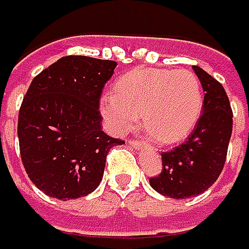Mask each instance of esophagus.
Masks as SVG:
<instances>
[{"mask_svg": "<svg viewBox=\"0 0 249 249\" xmlns=\"http://www.w3.org/2000/svg\"><path fill=\"white\" fill-rule=\"evenodd\" d=\"M129 144H130V145H133V147H136V148H137V147H140V144H142V142H139V140H136V139H130V140H129Z\"/></svg>", "mask_w": 249, "mask_h": 249, "instance_id": "34e87169", "label": "esophagus"}]
</instances>
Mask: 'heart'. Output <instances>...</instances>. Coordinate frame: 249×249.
I'll return each instance as SVG.
<instances>
[{
	"instance_id": "1",
	"label": "heart",
	"mask_w": 249,
	"mask_h": 249,
	"mask_svg": "<svg viewBox=\"0 0 249 249\" xmlns=\"http://www.w3.org/2000/svg\"><path fill=\"white\" fill-rule=\"evenodd\" d=\"M202 107V84L188 70H134L116 82L115 93L101 98V112L112 130L129 131L142 113L147 131L165 144L192 130Z\"/></svg>"
}]
</instances>
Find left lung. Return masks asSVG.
Listing matches in <instances>:
<instances>
[{
	"mask_svg": "<svg viewBox=\"0 0 249 249\" xmlns=\"http://www.w3.org/2000/svg\"><path fill=\"white\" fill-rule=\"evenodd\" d=\"M193 70L205 91L202 116L185 143L161 153V172L150 178L151 188L172 199L200 195L217 180L232 131V110L223 85L200 67Z\"/></svg>",
	"mask_w": 249,
	"mask_h": 249,
	"instance_id": "8db88e82",
	"label": "left lung"
}]
</instances>
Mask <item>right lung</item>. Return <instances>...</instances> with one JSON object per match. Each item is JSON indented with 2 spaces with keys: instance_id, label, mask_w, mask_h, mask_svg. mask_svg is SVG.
<instances>
[{
  "instance_id": "add662e5",
  "label": "right lung",
  "mask_w": 249,
  "mask_h": 249,
  "mask_svg": "<svg viewBox=\"0 0 249 249\" xmlns=\"http://www.w3.org/2000/svg\"><path fill=\"white\" fill-rule=\"evenodd\" d=\"M115 67L112 60L66 56L31 82L19 109V151L28 177L47 196L93 192L109 150L124 143L101 129V95Z\"/></svg>"
}]
</instances>
